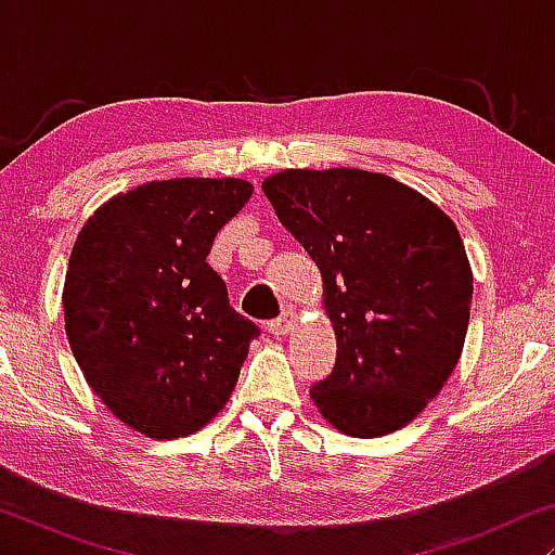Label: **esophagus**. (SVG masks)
<instances>
[{
  "label": "esophagus",
  "instance_id": "1",
  "mask_svg": "<svg viewBox=\"0 0 555 555\" xmlns=\"http://www.w3.org/2000/svg\"><path fill=\"white\" fill-rule=\"evenodd\" d=\"M293 325H295V315L291 313V310H285L283 315L272 318V321L268 323V333H272V336H285V333H291Z\"/></svg>",
  "mask_w": 555,
  "mask_h": 555
}]
</instances>
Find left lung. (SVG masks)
<instances>
[{
	"label": "left lung",
	"instance_id": "obj_1",
	"mask_svg": "<svg viewBox=\"0 0 555 555\" xmlns=\"http://www.w3.org/2000/svg\"><path fill=\"white\" fill-rule=\"evenodd\" d=\"M323 275L336 366L310 399L351 437L401 429L457 366L473 270L457 227L386 173L287 169L262 181Z\"/></svg>",
	"mask_w": 555,
	"mask_h": 555
}]
</instances>
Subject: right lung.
I'll use <instances>...</instances> for the list:
<instances>
[{"instance_id": "add662e5", "label": "right lung", "mask_w": 555, "mask_h": 555, "mask_svg": "<svg viewBox=\"0 0 555 555\" xmlns=\"http://www.w3.org/2000/svg\"><path fill=\"white\" fill-rule=\"evenodd\" d=\"M242 179L151 181L82 227L65 275V331L90 389L154 439L192 435L227 404L260 328L230 306L207 255L245 207Z\"/></svg>"}]
</instances>
